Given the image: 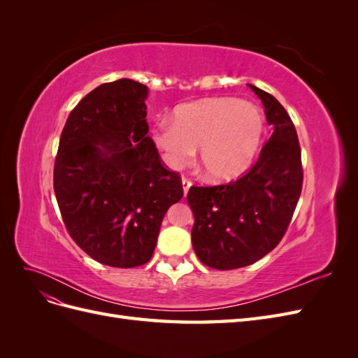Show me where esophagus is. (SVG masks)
I'll return each mask as SVG.
<instances>
[{
	"label": "esophagus",
	"instance_id": "1",
	"mask_svg": "<svg viewBox=\"0 0 358 358\" xmlns=\"http://www.w3.org/2000/svg\"><path fill=\"white\" fill-rule=\"evenodd\" d=\"M191 180H188V179H182V187H183V196H187L188 194V191H189V188H191Z\"/></svg>",
	"mask_w": 358,
	"mask_h": 358
}]
</instances>
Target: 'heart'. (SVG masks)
<instances>
[{"label":"heart","mask_w":358,"mask_h":358,"mask_svg":"<svg viewBox=\"0 0 358 358\" xmlns=\"http://www.w3.org/2000/svg\"><path fill=\"white\" fill-rule=\"evenodd\" d=\"M264 136V116L249 101L212 96L178 106L171 122L161 121L154 142L171 169H182L199 148L206 180L225 183L251 169Z\"/></svg>","instance_id":"heart-1"}]
</instances>
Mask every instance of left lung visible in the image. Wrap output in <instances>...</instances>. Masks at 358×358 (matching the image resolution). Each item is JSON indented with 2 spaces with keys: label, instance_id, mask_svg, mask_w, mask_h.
<instances>
[{
  "label": "left lung",
  "instance_id": "1",
  "mask_svg": "<svg viewBox=\"0 0 358 358\" xmlns=\"http://www.w3.org/2000/svg\"><path fill=\"white\" fill-rule=\"evenodd\" d=\"M251 90L273 128L254 167L229 185L191 187L192 248L200 262L218 270L254 264L282 239L297 206L301 150L294 124L273 95Z\"/></svg>",
  "mask_w": 358,
  "mask_h": 358
}]
</instances>
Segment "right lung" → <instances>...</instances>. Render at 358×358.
<instances>
[{"label": "right lung", "mask_w": 358, "mask_h": 358, "mask_svg": "<svg viewBox=\"0 0 358 358\" xmlns=\"http://www.w3.org/2000/svg\"><path fill=\"white\" fill-rule=\"evenodd\" d=\"M149 90L131 79L96 86L71 110L59 138L53 189L73 241L95 262L148 263L171 204L178 173L161 164L146 122Z\"/></svg>", "instance_id": "add662e5"}]
</instances>
